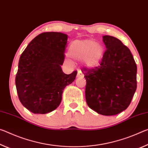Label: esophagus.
<instances>
[{
  "label": "esophagus",
  "instance_id": "1",
  "mask_svg": "<svg viewBox=\"0 0 148 148\" xmlns=\"http://www.w3.org/2000/svg\"><path fill=\"white\" fill-rule=\"evenodd\" d=\"M77 77H84V75L83 73H82L81 71H78V73H77Z\"/></svg>",
  "mask_w": 148,
  "mask_h": 148
}]
</instances>
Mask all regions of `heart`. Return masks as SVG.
<instances>
[{"label":"heart","mask_w":148,"mask_h":148,"mask_svg":"<svg viewBox=\"0 0 148 148\" xmlns=\"http://www.w3.org/2000/svg\"><path fill=\"white\" fill-rule=\"evenodd\" d=\"M104 52L103 46L95 42L92 39L76 40L73 41L68 48V55L73 59L83 61L86 67L94 69L100 65L103 59ZM72 64L70 60H66Z\"/></svg>","instance_id":"heart-1"}]
</instances>
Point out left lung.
Wrapping results in <instances>:
<instances>
[{
	"mask_svg": "<svg viewBox=\"0 0 148 148\" xmlns=\"http://www.w3.org/2000/svg\"><path fill=\"white\" fill-rule=\"evenodd\" d=\"M106 50L100 66L83 68L88 107L99 114L114 115L130 105L136 90L137 66L129 48L112 36H103Z\"/></svg>",
	"mask_w": 148,
	"mask_h": 148,
	"instance_id": "1",
	"label": "left lung"
}]
</instances>
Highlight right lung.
Wrapping results in <instances>:
<instances>
[{
  "mask_svg": "<svg viewBox=\"0 0 148 148\" xmlns=\"http://www.w3.org/2000/svg\"><path fill=\"white\" fill-rule=\"evenodd\" d=\"M67 41L65 34L42 33L31 41L19 58L17 92L22 105L35 114L56 110L65 87L76 78L77 71L67 75L61 67Z\"/></svg>",
  "mask_w": 148,
  "mask_h": 148,
  "instance_id": "right-lung-1",
  "label": "right lung"
}]
</instances>
